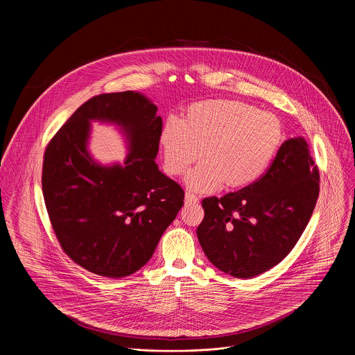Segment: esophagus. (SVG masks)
Instances as JSON below:
<instances>
[{"label":"esophagus","mask_w":355,"mask_h":355,"mask_svg":"<svg viewBox=\"0 0 355 355\" xmlns=\"http://www.w3.org/2000/svg\"><path fill=\"white\" fill-rule=\"evenodd\" d=\"M199 199L196 195L191 193V192H187L185 193V204H198Z\"/></svg>","instance_id":"1"}]
</instances>
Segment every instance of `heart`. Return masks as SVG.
Listing matches in <instances>:
<instances>
[{
	"label": "heart",
	"instance_id": "heart-1",
	"mask_svg": "<svg viewBox=\"0 0 355 355\" xmlns=\"http://www.w3.org/2000/svg\"><path fill=\"white\" fill-rule=\"evenodd\" d=\"M282 141L279 119L236 99H207L191 104L184 118L168 116L160 132L164 167L171 175L187 174L196 192H212L256 182L270 167Z\"/></svg>",
	"mask_w": 355,
	"mask_h": 355
}]
</instances>
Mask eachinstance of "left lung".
<instances>
[{
    "label": "left lung",
    "instance_id": "left-lung-1",
    "mask_svg": "<svg viewBox=\"0 0 355 355\" xmlns=\"http://www.w3.org/2000/svg\"><path fill=\"white\" fill-rule=\"evenodd\" d=\"M319 181L306 140H285L256 182L202 200L205 216L196 234L208 260L236 278H252L275 267L309 223Z\"/></svg>",
    "mask_w": 355,
    "mask_h": 355
}]
</instances>
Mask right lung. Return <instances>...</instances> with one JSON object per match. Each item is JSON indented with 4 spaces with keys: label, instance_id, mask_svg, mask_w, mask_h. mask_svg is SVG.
<instances>
[{
    "label": "right lung",
    "instance_id": "right-lung-1",
    "mask_svg": "<svg viewBox=\"0 0 355 355\" xmlns=\"http://www.w3.org/2000/svg\"><path fill=\"white\" fill-rule=\"evenodd\" d=\"M156 114L135 91L95 95L46 147L42 191L50 223L66 254L92 274L123 278L140 270L184 205L182 188L155 162L163 128ZM91 120L123 126L131 141L123 166L92 160Z\"/></svg>",
    "mask_w": 355,
    "mask_h": 355
}]
</instances>
